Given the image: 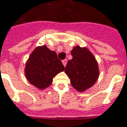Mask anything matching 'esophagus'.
Segmentation results:
<instances>
[{
  "mask_svg": "<svg viewBox=\"0 0 127 127\" xmlns=\"http://www.w3.org/2000/svg\"><path fill=\"white\" fill-rule=\"evenodd\" d=\"M62 63H63L64 65L65 66V65H66V64H67V59H64V60H63V61H62Z\"/></svg>",
  "mask_w": 127,
  "mask_h": 127,
  "instance_id": "1",
  "label": "esophagus"
}]
</instances>
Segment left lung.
I'll list each match as a JSON object with an SVG mask.
<instances>
[{"instance_id": "left-lung-1", "label": "left lung", "mask_w": 127, "mask_h": 127, "mask_svg": "<svg viewBox=\"0 0 127 127\" xmlns=\"http://www.w3.org/2000/svg\"><path fill=\"white\" fill-rule=\"evenodd\" d=\"M72 59L65 66V72L72 87L79 92L90 89L99 75L98 64L95 57L86 48L77 45L71 50Z\"/></svg>"}]
</instances>
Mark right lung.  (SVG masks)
I'll list each match as a JSON object with an SVG mask.
<instances>
[{
	"mask_svg": "<svg viewBox=\"0 0 127 127\" xmlns=\"http://www.w3.org/2000/svg\"><path fill=\"white\" fill-rule=\"evenodd\" d=\"M64 66L55 51L46 46L36 47L26 62L25 75L32 85L40 90L52 84L54 77L64 70Z\"/></svg>",
	"mask_w": 127,
	"mask_h": 127,
	"instance_id": "1",
	"label": "right lung"
}]
</instances>
